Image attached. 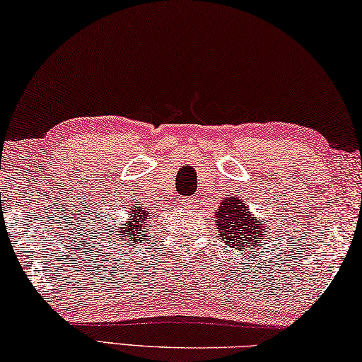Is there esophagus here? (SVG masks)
Returning <instances> with one entry per match:
<instances>
[{
  "label": "esophagus",
  "mask_w": 362,
  "mask_h": 362,
  "mask_svg": "<svg viewBox=\"0 0 362 362\" xmlns=\"http://www.w3.org/2000/svg\"><path fill=\"white\" fill-rule=\"evenodd\" d=\"M182 204L187 206V208H193V206L198 204V198H194V197L183 198V199H182Z\"/></svg>",
  "instance_id": "obj_1"
}]
</instances>
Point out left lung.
<instances>
[{
  "mask_svg": "<svg viewBox=\"0 0 362 362\" xmlns=\"http://www.w3.org/2000/svg\"><path fill=\"white\" fill-rule=\"evenodd\" d=\"M216 219L222 242L238 250V253H243L246 248H257L264 243L266 219L250 214L245 202L240 198L227 197L222 199L216 212Z\"/></svg>",
  "mask_w": 362,
  "mask_h": 362,
  "instance_id": "1",
  "label": "left lung"
}]
</instances>
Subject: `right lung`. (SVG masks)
Masks as SVG:
<instances>
[{"instance_id": "add662e5", "label": "right lung", "mask_w": 362, "mask_h": 362, "mask_svg": "<svg viewBox=\"0 0 362 362\" xmlns=\"http://www.w3.org/2000/svg\"><path fill=\"white\" fill-rule=\"evenodd\" d=\"M148 219H150V212L143 208V206H140V208L134 206L127 217V221L120 226V232L117 233V238L120 235H124L122 242H127L130 246L134 243H145L148 240L145 238L146 232H150Z\"/></svg>"}]
</instances>
